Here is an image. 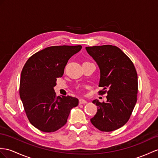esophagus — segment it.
I'll return each instance as SVG.
<instances>
[{"mask_svg":"<svg viewBox=\"0 0 158 158\" xmlns=\"http://www.w3.org/2000/svg\"><path fill=\"white\" fill-rule=\"evenodd\" d=\"M87 103V102L84 99H80L79 100V104L80 105H82V104H86Z\"/></svg>","mask_w":158,"mask_h":158,"instance_id":"obj_1","label":"esophagus"}]
</instances>
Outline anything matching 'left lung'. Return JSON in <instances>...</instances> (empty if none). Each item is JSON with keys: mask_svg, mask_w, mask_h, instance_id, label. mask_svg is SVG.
<instances>
[{"mask_svg": "<svg viewBox=\"0 0 158 158\" xmlns=\"http://www.w3.org/2000/svg\"><path fill=\"white\" fill-rule=\"evenodd\" d=\"M100 69L99 94L107 93L106 101L94 100L97 112L90 119L101 131L121 128L129 121L137 102V74L129 57L117 46L105 45L86 47Z\"/></svg>", "mask_w": 158, "mask_h": 158, "instance_id": "obj_1", "label": "left lung"}]
</instances>
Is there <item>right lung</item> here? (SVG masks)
<instances>
[{
    "mask_svg": "<svg viewBox=\"0 0 158 158\" xmlns=\"http://www.w3.org/2000/svg\"><path fill=\"white\" fill-rule=\"evenodd\" d=\"M81 49V45L46 48L31 56L23 68L20 98L29 122L41 131L54 132L62 127L71 109L78 105L75 97H57L53 87L69 59Z\"/></svg>",
    "mask_w": 158,
    "mask_h": 158,
    "instance_id": "right-lung-1",
    "label": "right lung"
}]
</instances>
